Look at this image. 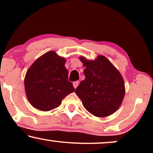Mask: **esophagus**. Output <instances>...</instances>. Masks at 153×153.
<instances>
[{"label": "esophagus", "instance_id": "esophagus-1", "mask_svg": "<svg viewBox=\"0 0 153 153\" xmlns=\"http://www.w3.org/2000/svg\"><path fill=\"white\" fill-rule=\"evenodd\" d=\"M79 83V81H75V82L73 83V85H74V88H76V87L78 86Z\"/></svg>", "mask_w": 153, "mask_h": 153}]
</instances>
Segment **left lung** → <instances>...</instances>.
<instances>
[{
  "label": "left lung",
  "mask_w": 153,
  "mask_h": 153,
  "mask_svg": "<svg viewBox=\"0 0 153 153\" xmlns=\"http://www.w3.org/2000/svg\"><path fill=\"white\" fill-rule=\"evenodd\" d=\"M80 60L85 67V77L75 92L83 106L97 117L114 114L125 96V83L120 73L103 56L95 60H87L83 57Z\"/></svg>",
  "instance_id": "8db88e82"
}]
</instances>
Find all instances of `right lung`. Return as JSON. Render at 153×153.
Wrapping results in <instances>:
<instances>
[{"instance_id": "obj_1", "label": "right lung", "mask_w": 153, "mask_h": 153, "mask_svg": "<svg viewBox=\"0 0 153 153\" xmlns=\"http://www.w3.org/2000/svg\"><path fill=\"white\" fill-rule=\"evenodd\" d=\"M65 59L54 51L44 54L27 71L25 91L31 105L48 111L58 107L65 97L75 91L68 81Z\"/></svg>"}]
</instances>
